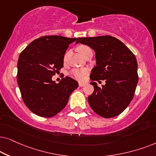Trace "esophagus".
Returning a JSON list of instances; mask_svg holds the SVG:
<instances>
[{
  "label": "esophagus",
  "mask_w": 156,
  "mask_h": 156,
  "mask_svg": "<svg viewBox=\"0 0 156 156\" xmlns=\"http://www.w3.org/2000/svg\"><path fill=\"white\" fill-rule=\"evenodd\" d=\"M78 85H79L80 87H83V86H84L86 84H85L84 83H79V84Z\"/></svg>",
  "instance_id": "esophagus-1"
}]
</instances>
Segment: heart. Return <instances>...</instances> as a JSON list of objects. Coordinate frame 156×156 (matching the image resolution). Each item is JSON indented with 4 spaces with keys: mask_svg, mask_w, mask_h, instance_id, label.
<instances>
[{
    "mask_svg": "<svg viewBox=\"0 0 156 156\" xmlns=\"http://www.w3.org/2000/svg\"><path fill=\"white\" fill-rule=\"evenodd\" d=\"M89 49L90 48L88 46H87V45H80V46L78 48V51H79L82 55ZM68 55H69V52H67V53L65 54V56H64V61H66ZM87 73H88V70L86 69H73L72 70L71 72H70V74H71V76L73 77L74 78H76V79L78 80H80V81L85 79Z\"/></svg>",
    "mask_w": 156,
    "mask_h": 156,
    "instance_id": "obj_1",
    "label": "heart"
}]
</instances>
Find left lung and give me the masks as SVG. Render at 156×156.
<instances>
[{
  "instance_id": "1",
  "label": "left lung",
  "mask_w": 156,
  "mask_h": 156,
  "mask_svg": "<svg viewBox=\"0 0 156 156\" xmlns=\"http://www.w3.org/2000/svg\"><path fill=\"white\" fill-rule=\"evenodd\" d=\"M78 43L95 52L96 66L90 76L94 91L88 98L91 108L105 118L119 115L131 102L136 91L138 81L136 56L123 43L110 36L78 38L76 43ZM100 80L106 81L101 88L94 82Z\"/></svg>"
}]
</instances>
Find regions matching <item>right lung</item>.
<instances>
[{
    "label": "right lung",
    "instance_id": "1",
    "mask_svg": "<svg viewBox=\"0 0 156 156\" xmlns=\"http://www.w3.org/2000/svg\"><path fill=\"white\" fill-rule=\"evenodd\" d=\"M77 38L60 36H43L32 41L18 61L17 81L23 101L38 116L51 118L63 110L78 83L70 77L58 83L52 76L63 66L64 55Z\"/></svg>",
    "mask_w": 156,
    "mask_h": 156
}]
</instances>
